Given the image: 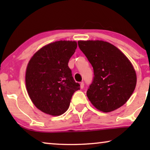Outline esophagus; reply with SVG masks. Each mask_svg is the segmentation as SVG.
Here are the masks:
<instances>
[{
	"mask_svg": "<svg viewBox=\"0 0 150 150\" xmlns=\"http://www.w3.org/2000/svg\"><path fill=\"white\" fill-rule=\"evenodd\" d=\"M80 87H81V89H83V88H84V83H83V82H82V83H81V84H80Z\"/></svg>",
	"mask_w": 150,
	"mask_h": 150,
	"instance_id": "obj_1",
	"label": "esophagus"
}]
</instances>
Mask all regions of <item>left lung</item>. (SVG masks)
<instances>
[{
    "label": "left lung",
    "mask_w": 150,
    "mask_h": 150,
    "mask_svg": "<svg viewBox=\"0 0 150 150\" xmlns=\"http://www.w3.org/2000/svg\"><path fill=\"white\" fill-rule=\"evenodd\" d=\"M78 44L93 68V83L87 91L91 103L104 112L124 105L137 85V74L130 61L107 42L80 40Z\"/></svg>",
    "instance_id": "left-lung-1"
}]
</instances>
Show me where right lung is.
I'll return each mask as SVG.
<instances>
[{
  "label": "right lung",
  "mask_w": 150,
  "mask_h": 150,
  "mask_svg": "<svg viewBox=\"0 0 150 150\" xmlns=\"http://www.w3.org/2000/svg\"><path fill=\"white\" fill-rule=\"evenodd\" d=\"M76 48V41H57L41 48L28 61L26 91L34 105L44 113L52 116L64 113L74 93L80 89L68 67Z\"/></svg>",
  "instance_id": "1"
}]
</instances>
